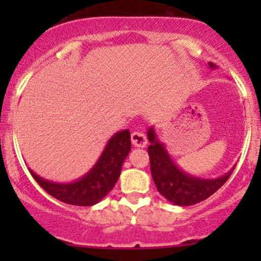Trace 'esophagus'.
<instances>
[{
	"mask_svg": "<svg viewBox=\"0 0 261 261\" xmlns=\"http://www.w3.org/2000/svg\"><path fill=\"white\" fill-rule=\"evenodd\" d=\"M131 143L136 147H145L147 144L146 136L141 131H135V133L131 134Z\"/></svg>",
	"mask_w": 261,
	"mask_h": 261,
	"instance_id": "1",
	"label": "esophagus"
}]
</instances>
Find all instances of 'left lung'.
Masks as SVG:
<instances>
[{
    "label": "left lung",
    "instance_id": "1",
    "mask_svg": "<svg viewBox=\"0 0 261 261\" xmlns=\"http://www.w3.org/2000/svg\"><path fill=\"white\" fill-rule=\"evenodd\" d=\"M210 68L216 69L213 63ZM150 145L147 152L150 156L151 177L156 189L163 197L177 206H192L211 197L230 178L235 168L218 178H199L184 172L173 160L167 147L159 140L154 126L147 128Z\"/></svg>",
    "mask_w": 261,
    "mask_h": 261
}]
</instances>
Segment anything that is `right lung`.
<instances>
[{
  "label": "right lung",
  "instance_id": "obj_1",
  "mask_svg": "<svg viewBox=\"0 0 261 261\" xmlns=\"http://www.w3.org/2000/svg\"><path fill=\"white\" fill-rule=\"evenodd\" d=\"M130 149V131H118L107 141L101 156L89 172L69 183L44 179L31 169L29 170L39 186L54 198L73 206H93L112 191Z\"/></svg>",
  "mask_w": 261,
  "mask_h": 261
}]
</instances>
